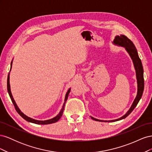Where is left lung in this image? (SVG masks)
Returning a JSON list of instances; mask_svg holds the SVG:
<instances>
[{
  "label": "left lung",
  "mask_w": 152,
  "mask_h": 152,
  "mask_svg": "<svg viewBox=\"0 0 152 152\" xmlns=\"http://www.w3.org/2000/svg\"><path fill=\"white\" fill-rule=\"evenodd\" d=\"M113 44L116 45H118V46H121L125 48L126 51L129 54L131 58L132 59L133 64H134L135 70H136V79H137V94L130 108L129 109V110L126 112V113L122 117H121V118L115 119V120H111V121H103V120H99V119L95 118L91 116V118L93 119V120L96 121L112 122L121 121L124 118H126L132 112V110L135 108L137 103H138V102H140V99L141 98L142 93H143V90H144L143 68H142L141 61L138 56V53H137V49L135 47L134 44L132 43V42L130 39H129L126 36L124 35H117L113 41Z\"/></svg>",
  "instance_id": "obj_1"
}]
</instances>
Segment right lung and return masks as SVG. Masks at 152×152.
Masks as SVG:
<instances>
[{"label":"right lung","mask_w":152,"mask_h":152,"mask_svg":"<svg viewBox=\"0 0 152 152\" xmlns=\"http://www.w3.org/2000/svg\"><path fill=\"white\" fill-rule=\"evenodd\" d=\"M12 60L11 63V69H10V71L11 70V68H12ZM10 73H9L8 74V76H7V91H8V93H9V95H10V98L11 99V101L14 104V106H15V108L16 109V110L17 111V112L19 113L20 115L25 120H26V121L28 122H31V123H34V124H42V125H45V124H53V123H55L57 121H58L59 120V118H61V117L63 115V110H64V108H65V103L66 102V100L68 99V94L69 93H70V89L71 88L69 89L67 91V93L65 95V102H64V103H63V105L62 107V108L61 110V111L59 112V113L57 115L53 118H50V119H49V120H46V121H38V120H35V119H34L32 118H30L28 116H26V115H25L23 113L21 110H20V108H18V107L17 106L16 102L15 99H14L13 97H12V93H11V87H10Z\"/></svg>","instance_id":"right-lung-1"}]
</instances>
